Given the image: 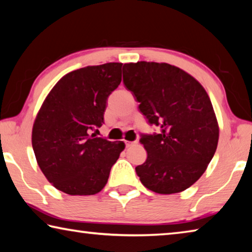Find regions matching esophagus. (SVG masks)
I'll return each instance as SVG.
<instances>
[{
  "label": "esophagus",
  "mask_w": 252,
  "mask_h": 252,
  "mask_svg": "<svg viewBox=\"0 0 252 252\" xmlns=\"http://www.w3.org/2000/svg\"><path fill=\"white\" fill-rule=\"evenodd\" d=\"M134 144H136V141H126V148L134 146Z\"/></svg>",
  "instance_id": "34e87169"
}]
</instances>
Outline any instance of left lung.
Here are the masks:
<instances>
[{
    "mask_svg": "<svg viewBox=\"0 0 252 252\" xmlns=\"http://www.w3.org/2000/svg\"><path fill=\"white\" fill-rule=\"evenodd\" d=\"M123 83L159 134H143L148 152L135 168L140 181L160 194L185 191L202 176L215 156L219 126L207 91L192 75L168 63L123 65Z\"/></svg>",
    "mask_w": 252,
    "mask_h": 252,
    "instance_id": "8db88e82",
    "label": "left lung"
}]
</instances>
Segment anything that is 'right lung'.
Wrapping results in <instances>:
<instances>
[{"instance_id":"obj_1","label":"right lung","mask_w":252,"mask_h":252,"mask_svg":"<svg viewBox=\"0 0 252 252\" xmlns=\"http://www.w3.org/2000/svg\"><path fill=\"white\" fill-rule=\"evenodd\" d=\"M122 63L72 71L46 95L32 129L36 162L54 188L70 195H92L103 189L123 141L90 135L103 123L106 100L121 82Z\"/></svg>"}]
</instances>
